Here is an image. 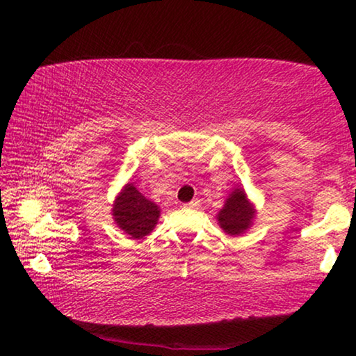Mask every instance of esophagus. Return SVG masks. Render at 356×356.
I'll return each instance as SVG.
<instances>
[{"label":"esophagus","instance_id":"obj_1","mask_svg":"<svg viewBox=\"0 0 356 356\" xmlns=\"http://www.w3.org/2000/svg\"><path fill=\"white\" fill-rule=\"evenodd\" d=\"M199 206H201V204H199L197 199H194V201L184 204V207H186V209H199Z\"/></svg>","mask_w":356,"mask_h":356}]
</instances>
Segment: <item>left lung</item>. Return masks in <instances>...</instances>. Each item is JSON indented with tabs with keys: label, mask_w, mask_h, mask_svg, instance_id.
Wrapping results in <instances>:
<instances>
[{
	"label": "left lung",
	"mask_w": 356,
	"mask_h": 356,
	"mask_svg": "<svg viewBox=\"0 0 356 356\" xmlns=\"http://www.w3.org/2000/svg\"><path fill=\"white\" fill-rule=\"evenodd\" d=\"M256 211L252 204L248 201L245 189L235 188L232 194H228L225 206L218 212L217 220L223 232L228 235H241L252 225Z\"/></svg>",
	"instance_id": "1"
}]
</instances>
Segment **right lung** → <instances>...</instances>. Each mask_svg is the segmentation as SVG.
Wrapping results in <instances>:
<instances>
[{
  "mask_svg": "<svg viewBox=\"0 0 356 356\" xmlns=\"http://www.w3.org/2000/svg\"><path fill=\"white\" fill-rule=\"evenodd\" d=\"M160 217L155 202L145 199L133 183L121 189L113 204V218L121 230L131 238H144L154 230Z\"/></svg>",
  "mask_w": 356,
  "mask_h": 356,
  "instance_id": "obj_1",
  "label": "right lung"
}]
</instances>
